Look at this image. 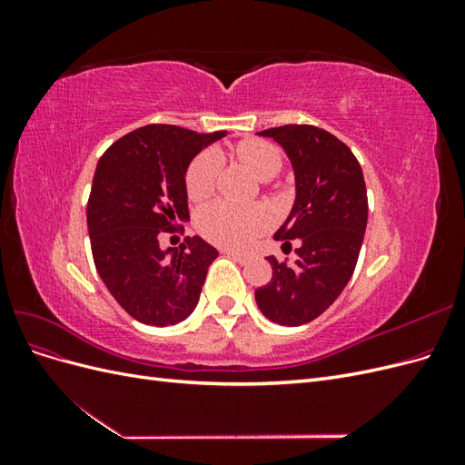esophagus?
Wrapping results in <instances>:
<instances>
[{"label": "esophagus", "mask_w": 465, "mask_h": 465, "mask_svg": "<svg viewBox=\"0 0 465 465\" xmlns=\"http://www.w3.org/2000/svg\"><path fill=\"white\" fill-rule=\"evenodd\" d=\"M224 254L231 256L234 262H238L241 265H246V263H250V262H252V256H248V254H241V252H234V250H224Z\"/></svg>", "instance_id": "34e87169"}]
</instances>
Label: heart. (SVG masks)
Segmentation results:
<instances>
[{
  "label": "heart",
  "instance_id": "obj_1",
  "mask_svg": "<svg viewBox=\"0 0 465 465\" xmlns=\"http://www.w3.org/2000/svg\"><path fill=\"white\" fill-rule=\"evenodd\" d=\"M241 157L262 180L273 178L283 159L275 145L248 139L236 147ZM219 154L215 151H205L193 159L186 173V190L193 202H202L213 193L215 180L219 173ZM267 227V215L260 207H241L227 202H215L205 205L198 215V229L211 242L244 248Z\"/></svg>",
  "mask_w": 465,
  "mask_h": 465
}]
</instances>
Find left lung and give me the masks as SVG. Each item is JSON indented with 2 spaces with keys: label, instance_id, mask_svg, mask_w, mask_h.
Here are the masks:
<instances>
[{
  "label": "left lung",
  "instance_id": "1",
  "mask_svg": "<svg viewBox=\"0 0 465 465\" xmlns=\"http://www.w3.org/2000/svg\"><path fill=\"white\" fill-rule=\"evenodd\" d=\"M283 147L294 174V202L275 236L301 241L294 263H272L273 277L256 304L279 326L312 322L335 302L355 272L367 231L369 202L362 168L351 149L314 125L258 132Z\"/></svg>",
  "mask_w": 465,
  "mask_h": 465
}]
</instances>
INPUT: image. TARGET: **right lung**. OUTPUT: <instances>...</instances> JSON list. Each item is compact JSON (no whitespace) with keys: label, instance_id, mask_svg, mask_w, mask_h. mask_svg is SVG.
<instances>
[{"label":"right lung","instance_id":"right-lung-1","mask_svg":"<svg viewBox=\"0 0 465 465\" xmlns=\"http://www.w3.org/2000/svg\"><path fill=\"white\" fill-rule=\"evenodd\" d=\"M224 135L151 124L120 137L96 164L87 205L96 272L124 311L147 326L186 320L219 256L202 236L186 251L163 250L159 234L190 219L188 166Z\"/></svg>","mask_w":465,"mask_h":465}]
</instances>
